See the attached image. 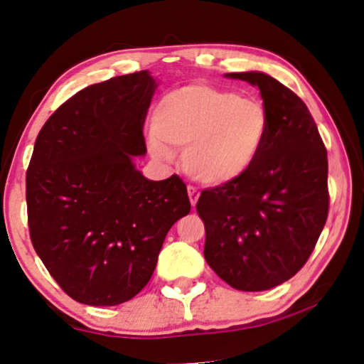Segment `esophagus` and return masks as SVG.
Returning a JSON list of instances; mask_svg holds the SVG:
<instances>
[{"instance_id":"1","label":"esophagus","mask_w":364,"mask_h":364,"mask_svg":"<svg viewBox=\"0 0 364 364\" xmlns=\"http://www.w3.org/2000/svg\"><path fill=\"white\" fill-rule=\"evenodd\" d=\"M188 196H189V200H191V205L194 208V205L198 204V199H199V191H198V188H194V186H188Z\"/></svg>"}]
</instances>
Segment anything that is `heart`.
<instances>
[{
  "label": "heart",
  "mask_w": 364,
  "mask_h": 364,
  "mask_svg": "<svg viewBox=\"0 0 364 364\" xmlns=\"http://www.w3.org/2000/svg\"><path fill=\"white\" fill-rule=\"evenodd\" d=\"M150 149L170 159L183 149V166L203 184L240 178L262 154L269 114L262 101L205 83L171 90L155 109Z\"/></svg>",
  "instance_id": "heart-1"
}]
</instances>
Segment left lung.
<instances>
[{
    "mask_svg": "<svg viewBox=\"0 0 364 364\" xmlns=\"http://www.w3.org/2000/svg\"><path fill=\"white\" fill-rule=\"evenodd\" d=\"M258 86L269 134L240 178L200 193L204 258L238 291L291 279L311 257L328 215V161L317 124L294 91L267 73H227Z\"/></svg>",
    "mask_w": 364,
    "mask_h": 364,
    "instance_id": "1",
    "label": "left lung"
}]
</instances>
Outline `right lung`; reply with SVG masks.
I'll use <instances>...</instances> for the list:
<instances>
[{"label":"right lung","mask_w":364,"mask_h":364,"mask_svg":"<svg viewBox=\"0 0 364 364\" xmlns=\"http://www.w3.org/2000/svg\"><path fill=\"white\" fill-rule=\"evenodd\" d=\"M156 83L147 70L67 100L37 135L26 173L31 242L57 284L81 304L117 306L154 274L164 240L191 210L178 175L150 181L144 122Z\"/></svg>","instance_id":"add662e5"}]
</instances>
